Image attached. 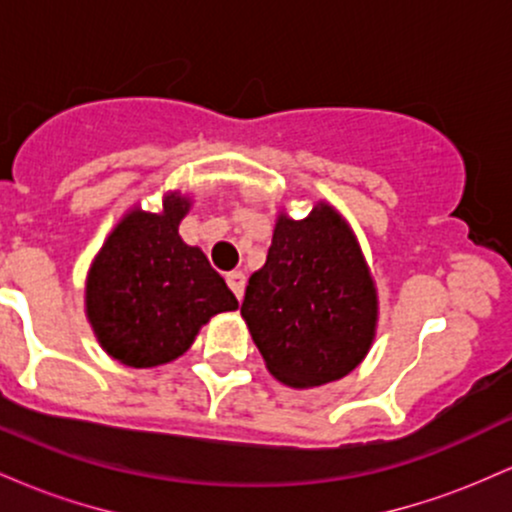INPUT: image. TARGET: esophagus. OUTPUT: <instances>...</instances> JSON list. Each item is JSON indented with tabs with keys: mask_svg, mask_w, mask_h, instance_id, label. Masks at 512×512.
Returning a JSON list of instances; mask_svg holds the SVG:
<instances>
[{
	"mask_svg": "<svg viewBox=\"0 0 512 512\" xmlns=\"http://www.w3.org/2000/svg\"><path fill=\"white\" fill-rule=\"evenodd\" d=\"M226 281H228V286H231V291L236 293V298L240 301V298H243V293H245V274L243 272H231L226 276Z\"/></svg>",
	"mask_w": 512,
	"mask_h": 512,
	"instance_id": "obj_1",
	"label": "esophagus"
}]
</instances>
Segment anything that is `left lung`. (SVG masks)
<instances>
[{
    "instance_id": "obj_1",
    "label": "left lung",
    "mask_w": 512,
    "mask_h": 512,
    "mask_svg": "<svg viewBox=\"0 0 512 512\" xmlns=\"http://www.w3.org/2000/svg\"><path fill=\"white\" fill-rule=\"evenodd\" d=\"M240 315L269 373L289 387L334 383L366 358L378 293L337 209L317 202L301 221L279 214L267 262L250 276Z\"/></svg>"
}]
</instances>
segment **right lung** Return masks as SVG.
<instances>
[{
    "instance_id": "add662e5",
    "label": "right lung",
    "mask_w": 512,
    "mask_h": 512,
    "mask_svg": "<svg viewBox=\"0 0 512 512\" xmlns=\"http://www.w3.org/2000/svg\"><path fill=\"white\" fill-rule=\"evenodd\" d=\"M190 211L180 192L163 211L132 209L113 228L88 269L86 315L108 356L132 368L175 361L214 315L238 301L199 248L182 243Z\"/></svg>"
}]
</instances>
